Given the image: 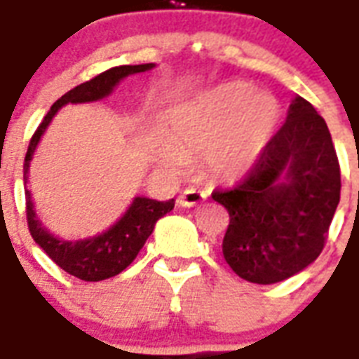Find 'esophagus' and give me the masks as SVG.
I'll list each match as a JSON object with an SVG mask.
<instances>
[{"mask_svg":"<svg viewBox=\"0 0 359 359\" xmlns=\"http://www.w3.org/2000/svg\"><path fill=\"white\" fill-rule=\"evenodd\" d=\"M203 200H205V192L196 190V188H187L179 196V205H182V208H194L198 203H202Z\"/></svg>","mask_w":359,"mask_h":359,"instance_id":"34e87169","label":"esophagus"}]
</instances>
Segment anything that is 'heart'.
Returning a JSON list of instances; mask_svg holds the SVG:
<instances>
[{"label": "heart", "instance_id": "b5f03b06", "mask_svg": "<svg viewBox=\"0 0 359 359\" xmlns=\"http://www.w3.org/2000/svg\"><path fill=\"white\" fill-rule=\"evenodd\" d=\"M280 121V105L246 82L221 84L180 111L175 146L163 144L157 157L169 167L184 163L182 154L205 149V167L219 179H236L256 163Z\"/></svg>", "mask_w": 359, "mask_h": 359}]
</instances>
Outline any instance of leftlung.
<instances>
[{
    "label": "left lung",
    "instance_id": "left-lung-1",
    "mask_svg": "<svg viewBox=\"0 0 359 359\" xmlns=\"http://www.w3.org/2000/svg\"><path fill=\"white\" fill-rule=\"evenodd\" d=\"M211 198L229 211L223 256L244 280L273 285L313 264L340 202V165L327 123L304 97L233 188Z\"/></svg>",
    "mask_w": 359,
    "mask_h": 359
}]
</instances>
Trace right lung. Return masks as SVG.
Listing matches in <instances>:
<instances>
[{"mask_svg": "<svg viewBox=\"0 0 359 359\" xmlns=\"http://www.w3.org/2000/svg\"><path fill=\"white\" fill-rule=\"evenodd\" d=\"M154 67H156L154 63L113 67L109 71L94 76L92 81L82 82L76 88L69 90L65 95H61L57 102L51 105L48 115L43 117L40 126L36 128V133L30 138L27 157H25V180L28 179V167H30V159L34 156L38 142L42 138V134L46 133L53 115L63 105L97 102L105 95H109L125 76L144 73V71H149ZM172 208H175V200L157 202V200L138 196V198H134V202L130 203V208L126 210L125 215L105 233L92 236V238H84V241L69 242L61 241L57 236L48 233V229L42 225V221L36 217L34 203L30 200V192L27 190L28 231L32 234L36 244L69 275L81 278V280H90V283L105 280V278L115 277L121 271H125L128 265L133 264L134 257L138 256V252L146 244L149 234L154 233L157 219L163 217L165 213H169Z\"/></svg>", "mask_w": 359, "mask_h": 359, "instance_id": "1", "label": "right lung"}]
</instances>
